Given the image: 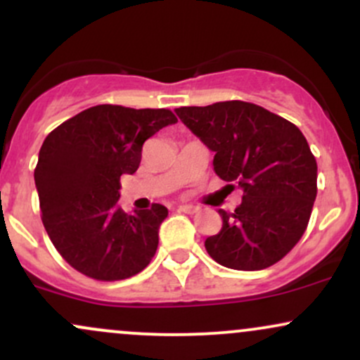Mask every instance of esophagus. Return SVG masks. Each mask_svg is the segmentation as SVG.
I'll use <instances>...</instances> for the list:
<instances>
[{
    "label": "esophagus",
    "instance_id": "34e87169",
    "mask_svg": "<svg viewBox=\"0 0 360 360\" xmlns=\"http://www.w3.org/2000/svg\"><path fill=\"white\" fill-rule=\"evenodd\" d=\"M199 211V207L192 206V204H184V206H179V212H185V214H194V212Z\"/></svg>",
    "mask_w": 360,
    "mask_h": 360
}]
</instances>
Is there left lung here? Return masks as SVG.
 Segmentation results:
<instances>
[{"label": "left lung", "mask_w": 360, "mask_h": 360, "mask_svg": "<svg viewBox=\"0 0 360 360\" xmlns=\"http://www.w3.org/2000/svg\"><path fill=\"white\" fill-rule=\"evenodd\" d=\"M175 111L214 150L216 175L243 188L237 210H219L223 226L204 242L207 254L240 271L276 264L304 235L318 194V163L304 134L288 120L245 101Z\"/></svg>", "instance_id": "8db88e82"}]
</instances>
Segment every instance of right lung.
I'll return each instance as SVG.
<instances>
[{"label":"right lung","mask_w":360,"mask_h":360,"mask_svg":"<svg viewBox=\"0 0 360 360\" xmlns=\"http://www.w3.org/2000/svg\"><path fill=\"white\" fill-rule=\"evenodd\" d=\"M169 110L99 104L56 127L34 169L41 219L60 256L92 280L141 273L158 249L161 204L127 214L118 206L120 176L137 172L142 146L175 123Z\"/></svg>","instance_id":"obj_1"}]
</instances>
